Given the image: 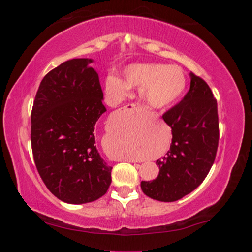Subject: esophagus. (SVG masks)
Instances as JSON below:
<instances>
[{"label": "esophagus", "mask_w": 252, "mask_h": 252, "mask_svg": "<svg viewBox=\"0 0 252 252\" xmlns=\"http://www.w3.org/2000/svg\"><path fill=\"white\" fill-rule=\"evenodd\" d=\"M135 108H139L138 105H135V104H129V105H126V106H125V109H127V110H131V109H135ZM131 162V161H130ZM133 162V161H132Z\"/></svg>", "instance_id": "esophagus-1"}]
</instances>
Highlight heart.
<instances>
[{
	"instance_id": "obj_1",
	"label": "heart",
	"mask_w": 252,
	"mask_h": 252,
	"mask_svg": "<svg viewBox=\"0 0 252 252\" xmlns=\"http://www.w3.org/2000/svg\"><path fill=\"white\" fill-rule=\"evenodd\" d=\"M186 87V74L181 67L156 63L129 65L125 70V80L117 74H108L104 80L110 96H126L130 88H138L140 99L151 109L171 106L180 99Z\"/></svg>"
}]
</instances>
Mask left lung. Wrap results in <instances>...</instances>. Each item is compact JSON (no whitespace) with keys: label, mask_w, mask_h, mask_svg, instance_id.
<instances>
[{"label":"left lung","mask_w":252,"mask_h":252,"mask_svg":"<svg viewBox=\"0 0 252 252\" xmlns=\"http://www.w3.org/2000/svg\"><path fill=\"white\" fill-rule=\"evenodd\" d=\"M190 90L162 118L172 129V142L167 156L157 161L159 174L142 181L149 198L173 202L201 185L216 159L219 141L217 101L209 85L190 73Z\"/></svg>","instance_id":"left-lung-1"}]
</instances>
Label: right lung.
Returning a JSON list of instances; mask_svg holds the SVG:
<instances>
[{
    "mask_svg": "<svg viewBox=\"0 0 252 252\" xmlns=\"http://www.w3.org/2000/svg\"><path fill=\"white\" fill-rule=\"evenodd\" d=\"M92 59H72L46 74L31 114L34 162L48 189L63 202L104 195L111 170L95 146V123L106 109Z\"/></svg>",
    "mask_w": 252,
    "mask_h": 252,
    "instance_id": "right-lung-1",
    "label": "right lung"
}]
</instances>
